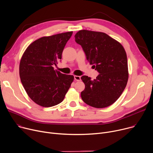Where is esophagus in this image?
I'll return each mask as SVG.
<instances>
[{"label": "esophagus", "instance_id": "esophagus-1", "mask_svg": "<svg viewBox=\"0 0 153 153\" xmlns=\"http://www.w3.org/2000/svg\"><path fill=\"white\" fill-rule=\"evenodd\" d=\"M74 79L77 81H80V76H74Z\"/></svg>", "mask_w": 153, "mask_h": 153}]
</instances>
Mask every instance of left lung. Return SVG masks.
<instances>
[{
  "instance_id": "1",
  "label": "left lung",
  "mask_w": 153,
  "mask_h": 153,
  "mask_svg": "<svg viewBox=\"0 0 153 153\" xmlns=\"http://www.w3.org/2000/svg\"><path fill=\"white\" fill-rule=\"evenodd\" d=\"M88 62L99 73L96 79L87 76L81 79L85 87L81 92L84 102L96 108L114 104L121 96L128 80L126 51L117 41L105 33L82 30L74 36Z\"/></svg>"
}]
</instances>
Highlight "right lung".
Returning a JSON list of instances; mask_svg holds the SVG:
<instances>
[{"label": "right lung", "instance_id": "obj_1", "mask_svg": "<svg viewBox=\"0 0 153 153\" xmlns=\"http://www.w3.org/2000/svg\"><path fill=\"white\" fill-rule=\"evenodd\" d=\"M73 32L40 38L27 48L19 65L22 84L36 104L49 107L62 102L74 76L54 70Z\"/></svg>", "mask_w": 153, "mask_h": 153}]
</instances>
